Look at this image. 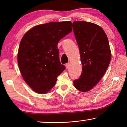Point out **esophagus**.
I'll return each instance as SVG.
<instances>
[{
    "instance_id": "esophagus-1",
    "label": "esophagus",
    "mask_w": 127,
    "mask_h": 127,
    "mask_svg": "<svg viewBox=\"0 0 127 127\" xmlns=\"http://www.w3.org/2000/svg\"><path fill=\"white\" fill-rule=\"evenodd\" d=\"M69 63H67L66 64H65V67L66 69H68L69 67Z\"/></svg>"
}]
</instances>
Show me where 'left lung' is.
I'll use <instances>...</instances> for the list:
<instances>
[{
    "label": "left lung",
    "instance_id": "left-lung-1",
    "mask_svg": "<svg viewBox=\"0 0 127 127\" xmlns=\"http://www.w3.org/2000/svg\"><path fill=\"white\" fill-rule=\"evenodd\" d=\"M74 35L79 48L82 73L74 80L78 91H90L100 81L109 66L111 59L109 41L104 31L92 23H73Z\"/></svg>",
    "mask_w": 127,
    "mask_h": 127
}]
</instances>
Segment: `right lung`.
Here are the masks:
<instances>
[{
	"label": "right lung",
	"mask_w": 127,
	"mask_h": 127,
	"mask_svg": "<svg viewBox=\"0 0 127 127\" xmlns=\"http://www.w3.org/2000/svg\"><path fill=\"white\" fill-rule=\"evenodd\" d=\"M71 31L70 21L50 22L33 27L22 38L18 66L24 81L36 93L49 92L65 70L60 62L57 45Z\"/></svg>",
	"instance_id": "add662e5"
}]
</instances>
